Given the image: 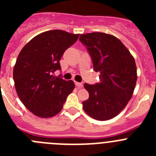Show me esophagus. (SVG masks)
I'll return each instance as SVG.
<instances>
[{"instance_id":"34e87169","label":"esophagus","mask_w":156,"mask_h":156,"mask_svg":"<svg viewBox=\"0 0 156 156\" xmlns=\"http://www.w3.org/2000/svg\"><path fill=\"white\" fill-rule=\"evenodd\" d=\"M75 84H76V86L78 88H81L83 87V83H82L75 82Z\"/></svg>"}]
</instances>
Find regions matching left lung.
Wrapping results in <instances>:
<instances>
[{
    "label": "left lung",
    "mask_w": 156,
    "mask_h": 156,
    "mask_svg": "<svg viewBox=\"0 0 156 156\" xmlns=\"http://www.w3.org/2000/svg\"><path fill=\"white\" fill-rule=\"evenodd\" d=\"M80 41L91 58L94 70L100 73V82L83 85L89 98L83 101V108L97 120L112 119L133 95L137 78L134 58L123 44L110 34H81Z\"/></svg>",
    "instance_id": "left-lung-1"
}]
</instances>
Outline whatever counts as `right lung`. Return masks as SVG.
Returning a JSON list of instances; mask_svg holds the SVG:
<instances>
[{
    "label": "right lung",
    "instance_id": "obj_1",
    "mask_svg": "<svg viewBox=\"0 0 156 156\" xmlns=\"http://www.w3.org/2000/svg\"><path fill=\"white\" fill-rule=\"evenodd\" d=\"M79 36L60 30L44 32L19 53L13 69L16 90L23 105L37 116L48 118L58 113L73 90V81L53 73L61 70L62 56Z\"/></svg>",
    "mask_w": 156,
    "mask_h": 156
}]
</instances>
